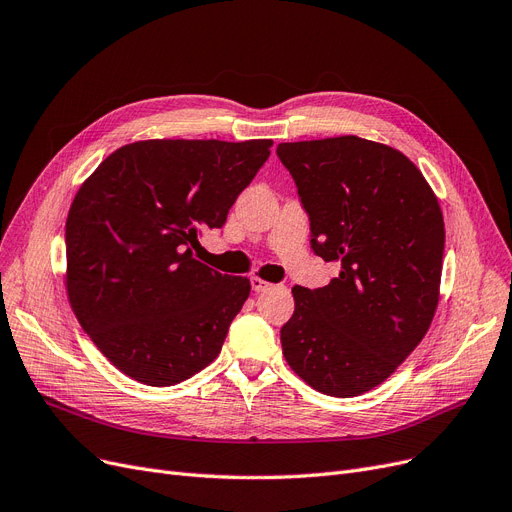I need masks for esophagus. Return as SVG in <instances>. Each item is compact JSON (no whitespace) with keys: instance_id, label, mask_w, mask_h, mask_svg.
<instances>
[{"instance_id":"34e87169","label":"esophagus","mask_w":512,"mask_h":512,"mask_svg":"<svg viewBox=\"0 0 512 512\" xmlns=\"http://www.w3.org/2000/svg\"><path fill=\"white\" fill-rule=\"evenodd\" d=\"M250 281H252V290H254V292H264V290L271 288V283L260 279V277H252Z\"/></svg>"}]
</instances>
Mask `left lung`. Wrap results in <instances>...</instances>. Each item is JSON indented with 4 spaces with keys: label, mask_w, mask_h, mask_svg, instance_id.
<instances>
[{
    "label": "left lung",
    "mask_w": 512,
    "mask_h": 512,
    "mask_svg": "<svg viewBox=\"0 0 512 512\" xmlns=\"http://www.w3.org/2000/svg\"><path fill=\"white\" fill-rule=\"evenodd\" d=\"M311 220V248L340 273L294 285L283 357L315 391L357 397L407 359L439 302L445 227L439 201L401 151L359 136L281 142Z\"/></svg>",
    "instance_id": "1"
}]
</instances>
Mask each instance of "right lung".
Masks as SVG:
<instances>
[{
	"label": "right lung",
	"mask_w": 512,
	"mask_h": 512,
	"mask_svg": "<svg viewBox=\"0 0 512 512\" xmlns=\"http://www.w3.org/2000/svg\"><path fill=\"white\" fill-rule=\"evenodd\" d=\"M273 140H140L111 153L67 216V296L117 370L172 386L210 365L250 296L248 277L193 256L220 229Z\"/></svg>",
	"instance_id": "add662e5"
}]
</instances>
